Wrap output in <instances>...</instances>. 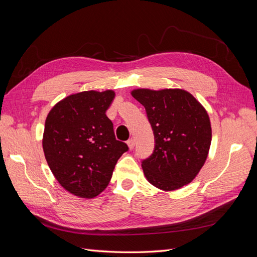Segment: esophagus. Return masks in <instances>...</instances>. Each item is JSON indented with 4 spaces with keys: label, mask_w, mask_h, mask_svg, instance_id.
Returning a JSON list of instances; mask_svg holds the SVG:
<instances>
[{
    "label": "esophagus",
    "mask_w": 257,
    "mask_h": 257,
    "mask_svg": "<svg viewBox=\"0 0 257 257\" xmlns=\"http://www.w3.org/2000/svg\"><path fill=\"white\" fill-rule=\"evenodd\" d=\"M126 144H127L128 148H130V150H132V149H133V148H134V146H135V139H134V138L128 139V141L126 142Z\"/></svg>",
    "instance_id": "obj_1"
}]
</instances>
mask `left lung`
I'll return each mask as SVG.
<instances>
[{"instance_id":"left-lung-1","label":"left lung","mask_w":257,"mask_h":257,"mask_svg":"<svg viewBox=\"0 0 257 257\" xmlns=\"http://www.w3.org/2000/svg\"><path fill=\"white\" fill-rule=\"evenodd\" d=\"M132 96L147 111L155 148L143 161L145 177L170 192L194 180L207 160L212 131L205 107L182 89H134Z\"/></svg>"}]
</instances>
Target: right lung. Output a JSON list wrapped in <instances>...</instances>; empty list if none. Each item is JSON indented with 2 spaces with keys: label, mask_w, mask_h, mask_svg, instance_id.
<instances>
[{
  "label": "right lung",
  "mask_w": 257,
  "mask_h": 257,
  "mask_svg": "<svg viewBox=\"0 0 257 257\" xmlns=\"http://www.w3.org/2000/svg\"><path fill=\"white\" fill-rule=\"evenodd\" d=\"M114 91H83L61 99L45 122L43 149L62 188L75 196L93 198L109 183L127 146L116 141L106 110Z\"/></svg>",
  "instance_id": "right-lung-1"
}]
</instances>
